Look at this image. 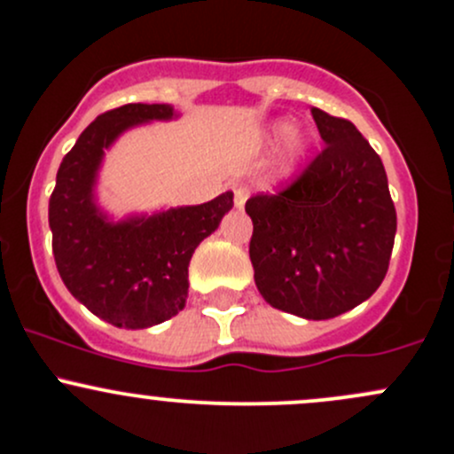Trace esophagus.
<instances>
[{
  "label": "esophagus",
  "instance_id": "esophagus-1",
  "mask_svg": "<svg viewBox=\"0 0 454 454\" xmlns=\"http://www.w3.org/2000/svg\"><path fill=\"white\" fill-rule=\"evenodd\" d=\"M247 195H250V189H247V187H237L235 189V207L237 208H243V204H246Z\"/></svg>",
  "mask_w": 454,
  "mask_h": 454
}]
</instances>
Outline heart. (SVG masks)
I'll return each instance as SVG.
<instances>
[{"instance_id":"1","label":"heart","mask_w":454,"mask_h":454,"mask_svg":"<svg viewBox=\"0 0 454 454\" xmlns=\"http://www.w3.org/2000/svg\"><path fill=\"white\" fill-rule=\"evenodd\" d=\"M276 132H278L280 137H289V145L291 150H300V139L295 132H291V128L287 126V123H280L278 128H276Z\"/></svg>"}]
</instances>
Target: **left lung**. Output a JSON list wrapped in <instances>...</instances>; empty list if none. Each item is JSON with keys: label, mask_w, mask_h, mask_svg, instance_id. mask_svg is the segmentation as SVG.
I'll return each mask as SVG.
<instances>
[{"label": "left lung", "mask_w": 454, "mask_h": 454, "mask_svg": "<svg viewBox=\"0 0 454 454\" xmlns=\"http://www.w3.org/2000/svg\"><path fill=\"white\" fill-rule=\"evenodd\" d=\"M324 150L276 193L246 202L250 261L274 309L331 319L370 298L387 274L395 207L380 156L356 126L311 108Z\"/></svg>", "instance_id": "1"}]
</instances>
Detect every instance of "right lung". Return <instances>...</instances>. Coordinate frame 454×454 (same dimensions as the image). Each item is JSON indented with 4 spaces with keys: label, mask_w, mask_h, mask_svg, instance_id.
<instances>
[{
    "label": "right lung",
    "mask_w": 454,
    "mask_h": 454,
    "mask_svg": "<svg viewBox=\"0 0 454 454\" xmlns=\"http://www.w3.org/2000/svg\"><path fill=\"white\" fill-rule=\"evenodd\" d=\"M167 104H126L99 114L65 154L50 198L51 250L65 287L117 328L174 317L189 295V261L232 208V193L198 207L111 223L93 202L104 150L128 128L171 119Z\"/></svg>",
    "instance_id": "right-lung-1"
}]
</instances>
